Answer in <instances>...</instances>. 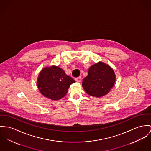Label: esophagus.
Returning a JSON list of instances; mask_svg holds the SVG:
<instances>
[{
	"label": "esophagus",
	"instance_id": "esophagus-1",
	"mask_svg": "<svg viewBox=\"0 0 151 151\" xmlns=\"http://www.w3.org/2000/svg\"><path fill=\"white\" fill-rule=\"evenodd\" d=\"M75 80H76V81H77V82H81V80H82V78H81V76H79L78 78H76Z\"/></svg>",
	"mask_w": 151,
	"mask_h": 151
}]
</instances>
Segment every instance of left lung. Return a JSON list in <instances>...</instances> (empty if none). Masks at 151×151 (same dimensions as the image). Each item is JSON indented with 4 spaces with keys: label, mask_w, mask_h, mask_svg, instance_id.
<instances>
[{
    "label": "left lung",
    "mask_w": 151,
    "mask_h": 151,
    "mask_svg": "<svg viewBox=\"0 0 151 151\" xmlns=\"http://www.w3.org/2000/svg\"><path fill=\"white\" fill-rule=\"evenodd\" d=\"M116 81V75L109 65L103 62L93 64L88 75L83 80L82 86L89 95L99 98L110 91Z\"/></svg>",
    "instance_id": "left-lung-1"
}]
</instances>
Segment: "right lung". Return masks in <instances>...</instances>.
I'll use <instances>...</instances> for the list:
<instances>
[{
    "label": "right lung",
    "instance_id": "1",
    "mask_svg": "<svg viewBox=\"0 0 151 151\" xmlns=\"http://www.w3.org/2000/svg\"><path fill=\"white\" fill-rule=\"evenodd\" d=\"M75 82V81L65 74L64 70L53 65L41 70L37 79V86L44 96L58 101L65 96L70 85Z\"/></svg>",
    "mask_w": 151,
    "mask_h": 151
}]
</instances>
